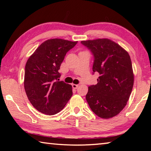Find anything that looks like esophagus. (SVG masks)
<instances>
[{"instance_id":"34e87169","label":"esophagus","mask_w":151,"mask_h":151,"mask_svg":"<svg viewBox=\"0 0 151 151\" xmlns=\"http://www.w3.org/2000/svg\"><path fill=\"white\" fill-rule=\"evenodd\" d=\"M72 86L73 88H77L78 87V85H75V84H72Z\"/></svg>"}]
</instances>
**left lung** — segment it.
I'll return each instance as SVG.
<instances>
[{"label":"left lung","instance_id":"1","mask_svg":"<svg viewBox=\"0 0 151 151\" xmlns=\"http://www.w3.org/2000/svg\"><path fill=\"white\" fill-rule=\"evenodd\" d=\"M93 53L96 85L88 86L86 101L94 114L110 119L119 114L129 101L133 87L131 57L123 48L108 39L81 41Z\"/></svg>","mask_w":151,"mask_h":151}]
</instances>
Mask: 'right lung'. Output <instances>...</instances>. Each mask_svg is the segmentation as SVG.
Instances as JSON below:
<instances>
[{
    "mask_svg": "<svg viewBox=\"0 0 151 151\" xmlns=\"http://www.w3.org/2000/svg\"><path fill=\"white\" fill-rule=\"evenodd\" d=\"M78 41L61 39L42 42L25 66L24 86L28 99L38 111L53 115L62 110L73 95L72 86L58 81V73L66 52Z\"/></svg>",
    "mask_w": 151,
    "mask_h": 151,
    "instance_id": "add662e5",
    "label": "right lung"
}]
</instances>
